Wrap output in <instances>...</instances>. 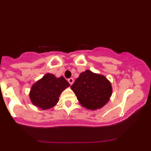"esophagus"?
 <instances>
[{
    "instance_id": "esophagus-1",
    "label": "esophagus",
    "mask_w": 151,
    "mask_h": 151,
    "mask_svg": "<svg viewBox=\"0 0 151 151\" xmlns=\"http://www.w3.org/2000/svg\"><path fill=\"white\" fill-rule=\"evenodd\" d=\"M68 81L71 85H72V84L74 83V79L73 78H70V79H68Z\"/></svg>"
}]
</instances>
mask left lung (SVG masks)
Wrapping results in <instances>:
<instances>
[{"mask_svg": "<svg viewBox=\"0 0 151 151\" xmlns=\"http://www.w3.org/2000/svg\"><path fill=\"white\" fill-rule=\"evenodd\" d=\"M71 89L82 106L93 111L106 104L112 94L111 84L106 77L90 70L81 72Z\"/></svg>", "mask_w": 151, "mask_h": 151, "instance_id": "left-lung-1", "label": "left lung"}]
</instances>
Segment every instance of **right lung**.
Instances as JSON below:
<instances>
[{
  "mask_svg": "<svg viewBox=\"0 0 151 151\" xmlns=\"http://www.w3.org/2000/svg\"><path fill=\"white\" fill-rule=\"evenodd\" d=\"M70 86L63 77L58 78L52 74H46L31 87L30 101L42 110L51 109L58 104L62 91Z\"/></svg>",
  "mask_w": 151,
  "mask_h": 151,
  "instance_id": "1",
  "label": "right lung"
}]
</instances>
